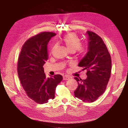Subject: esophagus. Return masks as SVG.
<instances>
[{
  "label": "esophagus",
  "instance_id": "obj_1",
  "mask_svg": "<svg viewBox=\"0 0 128 128\" xmlns=\"http://www.w3.org/2000/svg\"><path fill=\"white\" fill-rule=\"evenodd\" d=\"M70 78L67 76H63V80H68V79H70Z\"/></svg>",
  "mask_w": 128,
  "mask_h": 128
}]
</instances>
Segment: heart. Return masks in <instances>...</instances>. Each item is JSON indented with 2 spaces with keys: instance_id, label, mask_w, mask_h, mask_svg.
I'll list each match as a JSON object with an SVG mask.
<instances>
[{
  "instance_id": "heart-1",
  "label": "heart",
  "mask_w": 128,
  "mask_h": 128,
  "mask_svg": "<svg viewBox=\"0 0 128 128\" xmlns=\"http://www.w3.org/2000/svg\"><path fill=\"white\" fill-rule=\"evenodd\" d=\"M63 41L66 48L71 52H75L81 46V40L74 33H70L64 36ZM83 50H82V52Z\"/></svg>"
}]
</instances>
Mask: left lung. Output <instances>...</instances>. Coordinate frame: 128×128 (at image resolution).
I'll use <instances>...</instances> for the list:
<instances>
[{"label":"left lung","mask_w":128,"mask_h":128,"mask_svg":"<svg viewBox=\"0 0 128 128\" xmlns=\"http://www.w3.org/2000/svg\"><path fill=\"white\" fill-rule=\"evenodd\" d=\"M88 52L80 60L78 66L87 71L86 79H74L78 86L74 96L85 102H93L102 94L110 78L112 60L106 46L99 36L87 31Z\"/></svg>","instance_id":"8db88e82"}]
</instances>
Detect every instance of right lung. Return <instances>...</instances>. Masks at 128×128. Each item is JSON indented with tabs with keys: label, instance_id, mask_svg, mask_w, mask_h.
<instances>
[{
	"label": "right lung",
	"instance_id": "1",
	"mask_svg": "<svg viewBox=\"0 0 128 128\" xmlns=\"http://www.w3.org/2000/svg\"><path fill=\"white\" fill-rule=\"evenodd\" d=\"M52 32H42L29 38L21 48L18 61V74L27 96L39 104L54 98L56 87L63 80L60 74L46 78L43 66L48 59V45Z\"/></svg>",
	"mask_w": 128,
	"mask_h": 128
}]
</instances>
